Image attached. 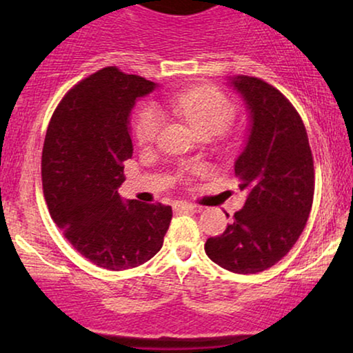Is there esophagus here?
Listing matches in <instances>:
<instances>
[{
  "label": "esophagus",
  "instance_id": "1",
  "mask_svg": "<svg viewBox=\"0 0 353 353\" xmlns=\"http://www.w3.org/2000/svg\"><path fill=\"white\" fill-rule=\"evenodd\" d=\"M176 210H185V212H201L202 207L196 204H190V202H178L175 205Z\"/></svg>",
  "mask_w": 353,
  "mask_h": 353
}]
</instances>
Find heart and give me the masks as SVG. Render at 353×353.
<instances>
[{
    "label": "heart",
    "instance_id": "b5f03b06",
    "mask_svg": "<svg viewBox=\"0 0 353 353\" xmlns=\"http://www.w3.org/2000/svg\"><path fill=\"white\" fill-rule=\"evenodd\" d=\"M173 109L190 120L197 132L219 133L234 117V105L226 96L212 86H196L178 93L170 99ZM163 115L156 104L139 110L134 123V137L139 144L156 141L161 132Z\"/></svg>",
    "mask_w": 353,
    "mask_h": 353
}]
</instances>
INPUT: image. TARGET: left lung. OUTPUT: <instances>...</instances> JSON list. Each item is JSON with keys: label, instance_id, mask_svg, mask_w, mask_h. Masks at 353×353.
I'll return each instance as SVG.
<instances>
[{"label": "left lung", "instance_id": "left-lung-1", "mask_svg": "<svg viewBox=\"0 0 353 353\" xmlns=\"http://www.w3.org/2000/svg\"><path fill=\"white\" fill-rule=\"evenodd\" d=\"M230 83L249 110V134L234 162L248 199L223 234L207 239L204 249L221 268L250 274L278 263L302 234L315 168L305 125L283 93L257 77L238 75Z\"/></svg>", "mask_w": 353, "mask_h": 353}]
</instances>
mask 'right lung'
Wrapping results in <instances>:
<instances>
[{"mask_svg": "<svg viewBox=\"0 0 353 353\" xmlns=\"http://www.w3.org/2000/svg\"><path fill=\"white\" fill-rule=\"evenodd\" d=\"M156 86L117 67L98 70L62 98L43 144L51 219L75 250L112 272L152 259L170 226V205L123 201L117 192L133 156L130 114Z\"/></svg>", "mask_w": 353, "mask_h": 353, "instance_id": "1", "label": "right lung"}]
</instances>
